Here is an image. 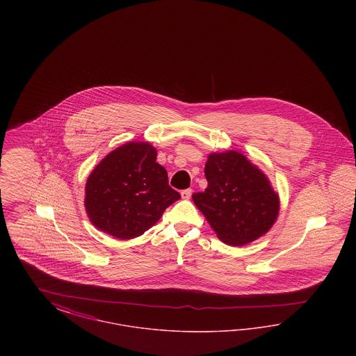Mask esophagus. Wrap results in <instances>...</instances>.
<instances>
[{
    "label": "esophagus",
    "instance_id": "1",
    "mask_svg": "<svg viewBox=\"0 0 356 356\" xmlns=\"http://www.w3.org/2000/svg\"><path fill=\"white\" fill-rule=\"evenodd\" d=\"M191 196H192V189H191V188H188V189L181 191V197H183V199L188 200Z\"/></svg>",
    "mask_w": 356,
    "mask_h": 356
}]
</instances>
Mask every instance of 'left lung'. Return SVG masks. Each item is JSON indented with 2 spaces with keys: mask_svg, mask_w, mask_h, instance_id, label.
I'll list each match as a JSON object with an SVG mask.
<instances>
[{
  "mask_svg": "<svg viewBox=\"0 0 356 356\" xmlns=\"http://www.w3.org/2000/svg\"><path fill=\"white\" fill-rule=\"evenodd\" d=\"M204 173L208 186L192 195L222 243L240 247L268 232L279 197L261 170L241 153H212Z\"/></svg>",
  "mask_w": 356,
  "mask_h": 356,
  "instance_id": "obj_1",
  "label": "left lung"
}]
</instances>
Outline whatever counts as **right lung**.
Here are the masks:
<instances>
[{"label":"right lung","mask_w":356,"mask_h":356,"mask_svg":"<svg viewBox=\"0 0 356 356\" xmlns=\"http://www.w3.org/2000/svg\"><path fill=\"white\" fill-rule=\"evenodd\" d=\"M156 156L148 143H128L102 159L85 186V208L95 227L122 240L140 236L181 197Z\"/></svg>","instance_id":"1"}]
</instances>
